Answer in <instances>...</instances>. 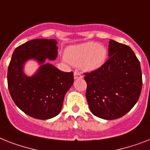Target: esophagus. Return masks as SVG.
<instances>
[{
  "label": "esophagus",
  "instance_id": "obj_1",
  "mask_svg": "<svg viewBox=\"0 0 150 150\" xmlns=\"http://www.w3.org/2000/svg\"><path fill=\"white\" fill-rule=\"evenodd\" d=\"M74 78L75 79H82L83 78V75H81V73L78 71H75L74 73Z\"/></svg>",
  "mask_w": 150,
  "mask_h": 150
}]
</instances>
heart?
<instances>
[{
    "mask_svg": "<svg viewBox=\"0 0 150 150\" xmlns=\"http://www.w3.org/2000/svg\"><path fill=\"white\" fill-rule=\"evenodd\" d=\"M65 56L68 62L73 65L82 66L85 70L93 71L104 64L107 49L96 42H87L69 47Z\"/></svg>",
    "mask_w": 150,
    "mask_h": 150,
    "instance_id": "b5f03b06",
    "label": "heart"
}]
</instances>
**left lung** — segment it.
Listing matches in <instances>:
<instances>
[{
  "label": "left lung",
  "instance_id": "left-lung-1",
  "mask_svg": "<svg viewBox=\"0 0 150 150\" xmlns=\"http://www.w3.org/2000/svg\"><path fill=\"white\" fill-rule=\"evenodd\" d=\"M109 59L98 69L84 73L86 99L92 114L112 120L134 106L142 90L139 61L130 47L110 40Z\"/></svg>",
  "mask_w": 150,
  "mask_h": 150
}]
</instances>
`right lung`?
<instances>
[{
    "mask_svg": "<svg viewBox=\"0 0 150 150\" xmlns=\"http://www.w3.org/2000/svg\"><path fill=\"white\" fill-rule=\"evenodd\" d=\"M54 39H34L16 47L8 70L10 95L16 105L27 115L38 119H48L61 112L65 93L74 82L72 71L64 72L51 64H44L46 58L54 60L58 55ZM35 58L42 64L32 77L23 73L24 62Z\"/></svg>",
    "mask_w": 150,
    "mask_h": 150,
    "instance_id": "add662e5",
    "label": "right lung"
}]
</instances>
